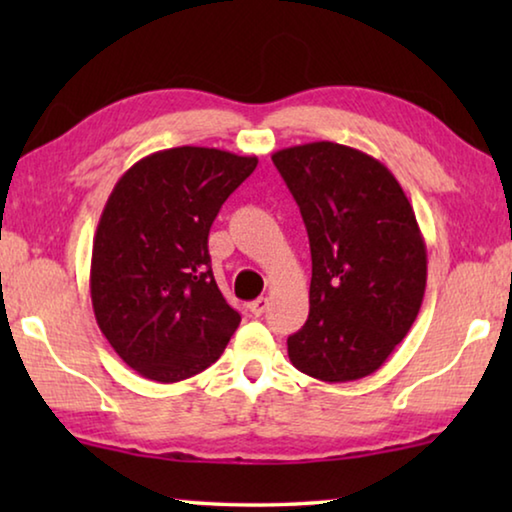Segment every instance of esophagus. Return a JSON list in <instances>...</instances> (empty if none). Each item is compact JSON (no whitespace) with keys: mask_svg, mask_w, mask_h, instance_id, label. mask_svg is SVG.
<instances>
[{"mask_svg":"<svg viewBox=\"0 0 512 512\" xmlns=\"http://www.w3.org/2000/svg\"><path fill=\"white\" fill-rule=\"evenodd\" d=\"M248 309H250V314L253 316H262L264 311L268 309V298H257V300H253L248 305Z\"/></svg>","mask_w":512,"mask_h":512,"instance_id":"obj_1","label":"esophagus"}]
</instances>
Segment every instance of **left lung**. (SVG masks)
<instances>
[{
    "instance_id": "1",
    "label": "left lung",
    "mask_w": 512,
    "mask_h": 512,
    "mask_svg": "<svg viewBox=\"0 0 512 512\" xmlns=\"http://www.w3.org/2000/svg\"><path fill=\"white\" fill-rule=\"evenodd\" d=\"M311 248L307 323L287 339L305 375L341 384L384 366L427 287V246L404 189L372 155L334 142L271 155Z\"/></svg>"
}]
</instances>
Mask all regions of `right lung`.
Segmentation results:
<instances>
[{
	"mask_svg": "<svg viewBox=\"0 0 512 512\" xmlns=\"http://www.w3.org/2000/svg\"><path fill=\"white\" fill-rule=\"evenodd\" d=\"M255 155L178 146L117 180L92 244L99 329L142 377L173 384L221 357L241 323L216 287L207 235Z\"/></svg>",
	"mask_w": 512,
	"mask_h": 512,
	"instance_id": "1",
	"label": "right lung"
}]
</instances>
